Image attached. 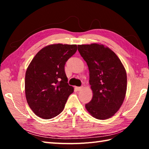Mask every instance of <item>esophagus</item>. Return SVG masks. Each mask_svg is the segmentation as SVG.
Masks as SVG:
<instances>
[{"label": "esophagus", "mask_w": 149, "mask_h": 149, "mask_svg": "<svg viewBox=\"0 0 149 149\" xmlns=\"http://www.w3.org/2000/svg\"><path fill=\"white\" fill-rule=\"evenodd\" d=\"M75 89H76L77 91H80L82 89H83V86H80V87H75Z\"/></svg>", "instance_id": "obj_1"}]
</instances>
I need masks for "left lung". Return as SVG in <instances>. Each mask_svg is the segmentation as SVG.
I'll list each match as a JSON object with an SVG mask.
<instances>
[{
    "mask_svg": "<svg viewBox=\"0 0 149 149\" xmlns=\"http://www.w3.org/2000/svg\"><path fill=\"white\" fill-rule=\"evenodd\" d=\"M78 50L86 62L93 98L85 105L95 118L106 120L118 111L125 99L127 74L115 53L108 47L92 43L79 45Z\"/></svg>",
    "mask_w": 149,
    "mask_h": 149,
    "instance_id": "left-lung-1",
    "label": "left lung"
}]
</instances>
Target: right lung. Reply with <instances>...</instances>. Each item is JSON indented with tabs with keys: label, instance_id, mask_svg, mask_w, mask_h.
<instances>
[{
	"label": "right lung",
	"instance_id": "obj_1",
	"mask_svg": "<svg viewBox=\"0 0 149 149\" xmlns=\"http://www.w3.org/2000/svg\"><path fill=\"white\" fill-rule=\"evenodd\" d=\"M77 48L76 45L60 43L47 46L28 66L25 78L27 102L40 118L50 119L61 113L74 91L67 83L65 65Z\"/></svg>",
	"mask_w": 149,
	"mask_h": 149
}]
</instances>
